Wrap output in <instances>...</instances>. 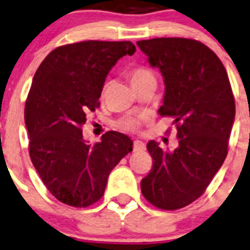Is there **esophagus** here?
I'll list each match as a JSON object with an SVG mask.
<instances>
[{
	"label": "esophagus",
	"instance_id": "34e87169",
	"mask_svg": "<svg viewBox=\"0 0 250 250\" xmlns=\"http://www.w3.org/2000/svg\"><path fill=\"white\" fill-rule=\"evenodd\" d=\"M146 148L145 144L140 140H134L133 141V150L134 151H144Z\"/></svg>",
	"mask_w": 250,
	"mask_h": 250
}]
</instances>
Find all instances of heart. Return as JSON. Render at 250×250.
Returning a JSON list of instances; mask_svg holds the SVG:
<instances>
[{
    "label": "heart",
    "instance_id": "heart-1",
    "mask_svg": "<svg viewBox=\"0 0 250 250\" xmlns=\"http://www.w3.org/2000/svg\"><path fill=\"white\" fill-rule=\"evenodd\" d=\"M128 76L130 78V82L133 83V85L139 84L141 82H145L148 80H155V75L152 74L150 69L145 66H135L128 71ZM107 83H105L104 90L106 88ZM141 123V118L137 117V116H125V117L121 118L116 125H117L120 129L125 130V132H135V130L139 128Z\"/></svg>",
    "mask_w": 250,
    "mask_h": 250
}]
</instances>
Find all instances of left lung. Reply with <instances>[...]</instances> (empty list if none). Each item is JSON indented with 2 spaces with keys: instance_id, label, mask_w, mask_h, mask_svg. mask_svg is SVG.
I'll list each match as a JSON object with an SVG mask.
<instances>
[{
  "instance_id": "1",
  "label": "left lung",
  "mask_w": 250,
  "mask_h": 250,
  "mask_svg": "<svg viewBox=\"0 0 250 250\" xmlns=\"http://www.w3.org/2000/svg\"><path fill=\"white\" fill-rule=\"evenodd\" d=\"M137 44L165 77L158 113L174 118L179 139L173 152L147 143L153 166L141 192L156 208L175 210L203 195L228 156L236 113L232 88L221 60L202 42L160 37Z\"/></svg>"
}]
</instances>
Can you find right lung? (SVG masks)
<instances>
[{"label": "right lung", "mask_w": 250, "mask_h": 250, "mask_svg": "<svg viewBox=\"0 0 250 250\" xmlns=\"http://www.w3.org/2000/svg\"><path fill=\"white\" fill-rule=\"evenodd\" d=\"M134 52L130 41L65 44L52 50L35 74L24 111L30 158L48 191L67 206L98 202L111 170L133 150V141L115 130L88 145L82 127L87 113L100 106L110 70Z\"/></svg>", "instance_id": "obj_1"}]
</instances>
